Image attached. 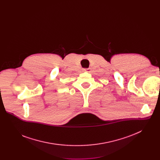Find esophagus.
Wrapping results in <instances>:
<instances>
[{
  "instance_id": "esophagus-1",
  "label": "esophagus",
  "mask_w": 160,
  "mask_h": 160,
  "mask_svg": "<svg viewBox=\"0 0 160 160\" xmlns=\"http://www.w3.org/2000/svg\"><path fill=\"white\" fill-rule=\"evenodd\" d=\"M90 70V68H83V72H89Z\"/></svg>"
}]
</instances>
